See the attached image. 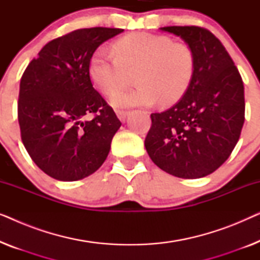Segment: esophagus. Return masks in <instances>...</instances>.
Returning <instances> with one entry per match:
<instances>
[{
	"label": "esophagus",
	"mask_w": 260,
	"mask_h": 260,
	"mask_svg": "<svg viewBox=\"0 0 260 260\" xmlns=\"http://www.w3.org/2000/svg\"><path fill=\"white\" fill-rule=\"evenodd\" d=\"M116 115L119 118L120 122L124 123V122H125L127 115H129V112H127V111H120V110H118V111H116Z\"/></svg>",
	"instance_id": "34e87169"
}]
</instances>
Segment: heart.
<instances>
[{"label":"heart","instance_id":"b5f03b06","mask_svg":"<svg viewBox=\"0 0 260 260\" xmlns=\"http://www.w3.org/2000/svg\"><path fill=\"white\" fill-rule=\"evenodd\" d=\"M115 56L97 51L88 62L92 83L106 95L125 86L131 74L139 86L111 98L115 108L154 106L161 102L176 103L189 86L194 74L195 58L186 44L173 42L163 35L135 33L113 45Z\"/></svg>","mask_w":260,"mask_h":260}]
</instances>
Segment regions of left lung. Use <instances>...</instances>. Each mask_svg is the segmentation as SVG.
Listing matches in <instances>:
<instances>
[{"instance_id": "left-lung-1", "label": "left lung", "mask_w": 260, "mask_h": 260, "mask_svg": "<svg viewBox=\"0 0 260 260\" xmlns=\"http://www.w3.org/2000/svg\"><path fill=\"white\" fill-rule=\"evenodd\" d=\"M159 30L180 37L191 48L194 74L182 98L151 113L144 145L166 173L200 179L215 172L239 140L245 120L244 84L226 48L211 31L195 26Z\"/></svg>"}]
</instances>
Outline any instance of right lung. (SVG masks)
Segmentation results:
<instances>
[{"label":"right lung","mask_w":260,"mask_h":260,"mask_svg":"<svg viewBox=\"0 0 260 260\" xmlns=\"http://www.w3.org/2000/svg\"><path fill=\"white\" fill-rule=\"evenodd\" d=\"M123 29L84 28L49 41L20 81L21 138L35 165L59 181L93 174L108 157L122 123L94 90L88 62L103 42ZM91 113L92 121H84Z\"/></svg>","instance_id":"add662e5"}]
</instances>
